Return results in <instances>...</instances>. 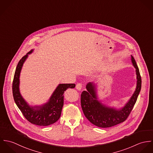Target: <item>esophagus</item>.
Here are the masks:
<instances>
[{
	"label": "esophagus",
	"mask_w": 153,
	"mask_h": 153,
	"mask_svg": "<svg viewBox=\"0 0 153 153\" xmlns=\"http://www.w3.org/2000/svg\"><path fill=\"white\" fill-rule=\"evenodd\" d=\"M82 85L81 83H78V84H77L76 85V89H78V91H81V89H82Z\"/></svg>",
	"instance_id": "obj_1"
}]
</instances>
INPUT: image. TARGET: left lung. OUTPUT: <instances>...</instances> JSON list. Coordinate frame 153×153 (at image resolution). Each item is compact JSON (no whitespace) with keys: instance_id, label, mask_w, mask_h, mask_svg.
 I'll use <instances>...</instances> for the list:
<instances>
[{"instance_id":"1","label":"left lung","mask_w":153,"mask_h":153,"mask_svg":"<svg viewBox=\"0 0 153 153\" xmlns=\"http://www.w3.org/2000/svg\"><path fill=\"white\" fill-rule=\"evenodd\" d=\"M131 62L135 68L137 85L130 100L125 105L119 109L108 107L99 100L97 85L89 82L81 96V107L85 116L94 125L101 128H108L124 122L133 108L141 88V78L139 69L134 57L131 55Z\"/></svg>"}]
</instances>
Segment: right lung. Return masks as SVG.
Wrapping results in <instances>:
<instances>
[{"mask_svg":"<svg viewBox=\"0 0 153 153\" xmlns=\"http://www.w3.org/2000/svg\"><path fill=\"white\" fill-rule=\"evenodd\" d=\"M33 51V49H32L22 57L16 66L12 85L13 95L16 105L28 121L37 126H48L55 123L60 118L64 105V93L68 88H75V84H60L48 102L41 105H30L23 98L20 92L19 85L22 66L28 55Z\"/></svg>","mask_w":153,"mask_h":153,"instance_id":"right-lung-1","label":"right lung"}]
</instances>
